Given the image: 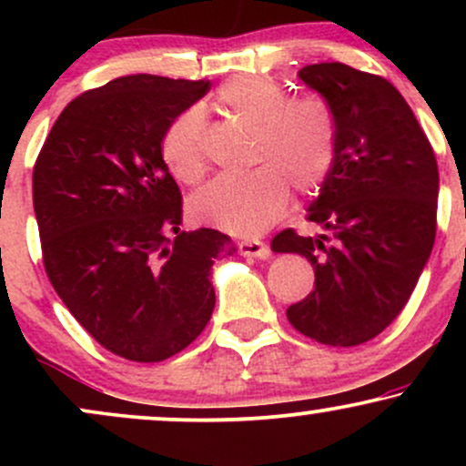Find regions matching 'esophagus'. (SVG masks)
<instances>
[{
  "label": "esophagus",
  "instance_id": "1",
  "mask_svg": "<svg viewBox=\"0 0 466 466\" xmlns=\"http://www.w3.org/2000/svg\"><path fill=\"white\" fill-rule=\"evenodd\" d=\"M240 254L243 256H254V258H269V245L263 243V240H243L238 245Z\"/></svg>",
  "mask_w": 466,
  "mask_h": 466
}]
</instances>
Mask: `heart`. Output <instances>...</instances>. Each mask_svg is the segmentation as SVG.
I'll list each match as a JSON object with an SVG mask.
<instances>
[{
  "label": "heart",
  "instance_id": "obj_1",
  "mask_svg": "<svg viewBox=\"0 0 466 466\" xmlns=\"http://www.w3.org/2000/svg\"><path fill=\"white\" fill-rule=\"evenodd\" d=\"M221 109L254 129L243 177H218L190 199V217L237 237H254L285 215L291 190L315 195L337 157V120L319 96H298L269 76H238L217 92ZM164 164L181 184L206 177V116L192 106L179 114L162 137Z\"/></svg>",
  "mask_w": 466,
  "mask_h": 466
}]
</instances>
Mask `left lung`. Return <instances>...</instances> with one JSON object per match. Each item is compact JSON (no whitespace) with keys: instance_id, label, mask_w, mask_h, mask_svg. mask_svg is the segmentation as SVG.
<instances>
[{"instance_id":"left-lung-1","label":"left lung","mask_w":466,"mask_h":466,"mask_svg":"<svg viewBox=\"0 0 466 466\" xmlns=\"http://www.w3.org/2000/svg\"><path fill=\"white\" fill-rule=\"evenodd\" d=\"M337 120V157L309 221L319 237L282 229L278 254H300L315 289L287 309L289 322L326 346H360L410 300L436 238L438 166L431 144L392 83L344 66L298 72Z\"/></svg>"}]
</instances>
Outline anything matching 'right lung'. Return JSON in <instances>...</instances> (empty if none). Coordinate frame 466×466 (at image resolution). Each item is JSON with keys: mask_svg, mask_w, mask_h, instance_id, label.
I'll list each match as a JSON object with an SVG mask.
<instances>
[{"mask_svg": "<svg viewBox=\"0 0 466 466\" xmlns=\"http://www.w3.org/2000/svg\"><path fill=\"white\" fill-rule=\"evenodd\" d=\"M208 89L133 74L80 94L32 173L52 287L100 346L129 361H164L199 337L217 300L212 265L237 251L218 229L181 232V192L162 157L168 125Z\"/></svg>", "mask_w": 466, "mask_h": 466, "instance_id": "obj_1", "label": "right lung"}]
</instances>
